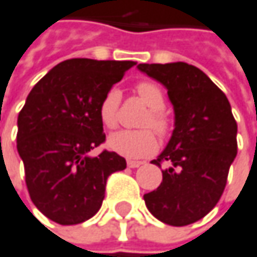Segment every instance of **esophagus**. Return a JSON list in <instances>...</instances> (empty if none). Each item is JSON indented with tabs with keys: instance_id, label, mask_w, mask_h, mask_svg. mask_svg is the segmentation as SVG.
I'll return each instance as SVG.
<instances>
[{
	"instance_id": "1",
	"label": "esophagus",
	"mask_w": 257,
	"mask_h": 257,
	"mask_svg": "<svg viewBox=\"0 0 257 257\" xmlns=\"http://www.w3.org/2000/svg\"><path fill=\"white\" fill-rule=\"evenodd\" d=\"M128 167L129 169H137V167H140L141 164H144L143 161H137V160H128Z\"/></svg>"
}]
</instances>
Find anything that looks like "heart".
<instances>
[{
  "instance_id": "obj_1",
  "label": "heart",
  "mask_w": 257,
  "mask_h": 257,
  "mask_svg": "<svg viewBox=\"0 0 257 257\" xmlns=\"http://www.w3.org/2000/svg\"><path fill=\"white\" fill-rule=\"evenodd\" d=\"M137 91L144 103L151 109L150 114L145 117L144 125H150L160 134H166L169 131L170 122L164 114L163 109L166 104V98L157 84L151 81H143L137 85ZM120 104V91L112 87L103 96L98 106V116L104 126L114 128L117 123V113ZM107 147L128 159H140L153 154L157 150V138L151 129H122L109 135Z\"/></svg>"
}]
</instances>
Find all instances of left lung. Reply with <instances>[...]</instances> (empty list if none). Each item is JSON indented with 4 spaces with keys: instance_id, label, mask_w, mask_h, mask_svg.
<instances>
[{
    "instance_id": "1",
    "label": "left lung",
    "mask_w": 257,
    "mask_h": 257,
    "mask_svg": "<svg viewBox=\"0 0 257 257\" xmlns=\"http://www.w3.org/2000/svg\"><path fill=\"white\" fill-rule=\"evenodd\" d=\"M163 84L173 104L174 129L157 160L163 182L145 193L148 211L164 224H192L217 205L237 156V123L225 94L199 68L186 62L140 64Z\"/></svg>"
}]
</instances>
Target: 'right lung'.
<instances>
[{
	"mask_svg": "<svg viewBox=\"0 0 257 257\" xmlns=\"http://www.w3.org/2000/svg\"><path fill=\"white\" fill-rule=\"evenodd\" d=\"M134 61L67 59L53 67L26 98L17 119V151L39 211L62 225L97 214L106 180L126 169L116 153L90 151L106 140L98 106Z\"/></svg>",
	"mask_w": 257,
	"mask_h": 257,
	"instance_id": "add662e5",
	"label": "right lung"
}]
</instances>
